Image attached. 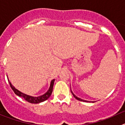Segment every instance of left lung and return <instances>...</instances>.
<instances>
[{
	"label": "left lung",
	"mask_w": 125,
	"mask_h": 125,
	"mask_svg": "<svg viewBox=\"0 0 125 125\" xmlns=\"http://www.w3.org/2000/svg\"><path fill=\"white\" fill-rule=\"evenodd\" d=\"M70 91H71V93H72V95H73V96H74V97H75V98H76V100H79V101H82V102H88V101H86V100H82V99H81V98H78V97H77V96H76V95H74V93H73V92H72V90H71V89H70Z\"/></svg>",
	"instance_id": "8db88e82"
}]
</instances>
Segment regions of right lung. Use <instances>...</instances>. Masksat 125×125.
Segmentation results:
<instances>
[{
	"label": "right lung",
	"mask_w": 125,
	"mask_h": 125,
	"mask_svg": "<svg viewBox=\"0 0 125 125\" xmlns=\"http://www.w3.org/2000/svg\"><path fill=\"white\" fill-rule=\"evenodd\" d=\"M8 81H9V83L10 85V87L12 88V89L13 90L14 93H15L17 95H18L19 96H21V97L24 98L25 100L27 101V102H29V103H39L47 100V99L49 98L50 96L52 93L53 86V84H54L55 79L52 80L51 81V83H50V87H49L48 91H47L45 93H44L43 95H41V96H30V95H27V94H25V93L20 92V91L18 90L17 89H16V88H15L12 85V83H11L9 81V78H8Z\"/></svg>",
	"instance_id": "1"
}]
</instances>
